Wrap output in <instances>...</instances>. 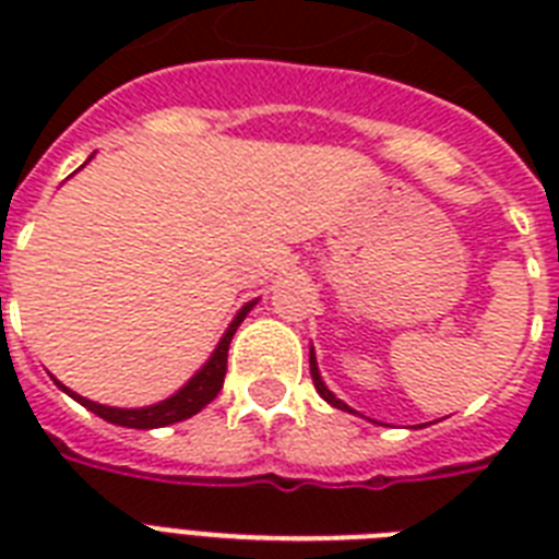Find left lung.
Wrapping results in <instances>:
<instances>
[{
	"label": "left lung",
	"instance_id": "8db88e82",
	"mask_svg": "<svg viewBox=\"0 0 559 559\" xmlns=\"http://www.w3.org/2000/svg\"><path fill=\"white\" fill-rule=\"evenodd\" d=\"M310 377H313V385H316V391H319V394H322L324 400H328V403H331V406H336V408H342V412H354V408L348 406V403H342L340 397H336V394H333L331 389H328V385H324V380H322V373H319V366H316V357H313V348H310Z\"/></svg>",
	"mask_w": 559,
	"mask_h": 559
}]
</instances>
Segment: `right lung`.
Listing matches in <instances>:
<instances>
[{"mask_svg": "<svg viewBox=\"0 0 559 559\" xmlns=\"http://www.w3.org/2000/svg\"><path fill=\"white\" fill-rule=\"evenodd\" d=\"M254 305H258V301H249V305L240 307V313L235 316V322L228 324V331L223 333V340H219V345L214 348L209 362L193 373L191 380H188L177 394H170L168 400H162V403H156V406H144V408L100 406V403H92V400L74 394V391H69L66 385H60V382H57V385H60L66 394H72V397L78 400V403H83L90 412H95V415L104 417V420H109V424H116V426H127V429H156V426L179 424V420H186V417L197 415L200 408L209 406L211 400L219 394L223 380H226V359H228L231 336H235V331L240 328V322H243L246 313H249Z\"/></svg>", "mask_w": 559, "mask_h": 559, "instance_id": "add662e5", "label": "right lung"}]
</instances>
